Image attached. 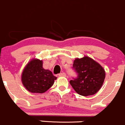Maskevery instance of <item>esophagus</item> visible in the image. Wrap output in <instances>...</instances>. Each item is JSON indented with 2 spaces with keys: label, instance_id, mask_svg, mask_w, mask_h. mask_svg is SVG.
Returning a JSON list of instances; mask_svg holds the SVG:
<instances>
[{
  "label": "esophagus",
  "instance_id": "1",
  "mask_svg": "<svg viewBox=\"0 0 125 125\" xmlns=\"http://www.w3.org/2000/svg\"><path fill=\"white\" fill-rule=\"evenodd\" d=\"M58 76H66V74L65 73L62 72V73H60V74H58Z\"/></svg>",
  "mask_w": 125,
  "mask_h": 125
}]
</instances>
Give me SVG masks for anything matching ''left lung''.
<instances>
[{
    "instance_id": "1",
    "label": "left lung",
    "mask_w": 125,
    "mask_h": 125,
    "mask_svg": "<svg viewBox=\"0 0 125 125\" xmlns=\"http://www.w3.org/2000/svg\"><path fill=\"white\" fill-rule=\"evenodd\" d=\"M73 69L77 73L70 84L76 93L83 96L94 95L100 89L105 78V71L102 65L88 56L76 58Z\"/></svg>"
}]
</instances>
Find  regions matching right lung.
<instances>
[{
	"mask_svg": "<svg viewBox=\"0 0 125 125\" xmlns=\"http://www.w3.org/2000/svg\"><path fill=\"white\" fill-rule=\"evenodd\" d=\"M42 64V60L33 59L27 64L22 72V84L31 93L42 94L46 92L57 78L51 71L44 69Z\"/></svg>",
	"mask_w": 125,
	"mask_h": 125,
	"instance_id": "obj_1",
	"label": "right lung"
}]
</instances>
